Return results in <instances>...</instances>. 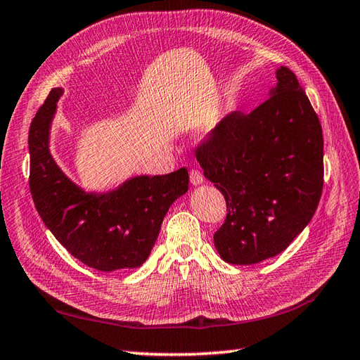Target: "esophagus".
Instances as JSON below:
<instances>
[{"mask_svg":"<svg viewBox=\"0 0 360 360\" xmlns=\"http://www.w3.org/2000/svg\"><path fill=\"white\" fill-rule=\"evenodd\" d=\"M189 179H191V183H193V186H199V185H202V183L205 181L203 175H202V172H200L199 169H193V171H191Z\"/></svg>","mask_w":360,"mask_h":360,"instance_id":"esophagus-1","label":"esophagus"}]
</instances>
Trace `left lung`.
<instances>
[{
  "instance_id": "obj_1",
  "label": "left lung",
  "mask_w": 360,
  "mask_h": 360,
  "mask_svg": "<svg viewBox=\"0 0 360 360\" xmlns=\"http://www.w3.org/2000/svg\"><path fill=\"white\" fill-rule=\"evenodd\" d=\"M195 155L225 197L229 214L214 247L229 264L252 266L280 255L319 207L323 135L288 67L276 68L266 102L248 115L230 113Z\"/></svg>"
}]
</instances>
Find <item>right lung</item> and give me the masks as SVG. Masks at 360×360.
Here are the masks:
<instances>
[{"label":"right lung","instance_id":"obj_1","mask_svg":"<svg viewBox=\"0 0 360 360\" xmlns=\"http://www.w3.org/2000/svg\"><path fill=\"white\" fill-rule=\"evenodd\" d=\"M63 88H53L29 129V188L43 224L85 266L101 272L136 269L149 258L171 205L188 193L185 167L135 175L96 193L76 185L51 153V126Z\"/></svg>","mask_w":360,"mask_h":360}]
</instances>
